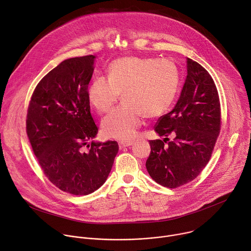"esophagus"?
<instances>
[{
  "label": "esophagus",
  "instance_id": "esophagus-1",
  "mask_svg": "<svg viewBox=\"0 0 251 251\" xmlns=\"http://www.w3.org/2000/svg\"><path fill=\"white\" fill-rule=\"evenodd\" d=\"M133 144V142L132 141H126V142H119L118 143V145H119V149H124V148H126V147H129V146H131Z\"/></svg>",
  "mask_w": 251,
  "mask_h": 251
}]
</instances>
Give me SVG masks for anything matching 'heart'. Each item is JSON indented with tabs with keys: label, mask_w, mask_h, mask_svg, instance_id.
<instances>
[{
	"label": "heart",
	"mask_w": 251,
	"mask_h": 251,
	"mask_svg": "<svg viewBox=\"0 0 251 251\" xmlns=\"http://www.w3.org/2000/svg\"><path fill=\"white\" fill-rule=\"evenodd\" d=\"M179 88V72L170 60L127 56L114 60L108 77L97 76L88 89L91 105L100 113L108 112L121 94L123 104L101 122L105 137L133 138L143 118H155L170 109Z\"/></svg>",
	"instance_id": "heart-1"
}]
</instances>
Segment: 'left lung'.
<instances>
[{"instance_id":"left-lung-1","label":"left lung","mask_w":251,"mask_h":251,"mask_svg":"<svg viewBox=\"0 0 251 251\" xmlns=\"http://www.w3.org/2000/svg\"><path fill=\"white\" fill-rule=\"evenodd\" d=\"M186 65L187 76L176 105L154 125L159 136L173 134L175 139L151 140L146 161L151 177L168 188L182 186L200 175L221 131V103L213 77L190 58Z\"/></svg>"}]
</instances>
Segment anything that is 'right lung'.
Here are the masks:
<instances>
[{"label": "right lung", "mask_w": 251, "mask_h": 251, "mask_svg": "<svg viewBox=\"0 0 251 251\" xmlns=\"http://www.w3.org/2000/svg\"><path fill=\"white\" fill-rule=\"evenodd\" d=\"M95 58L60 63L37 83L27 108L26 134L41 170L56 187L73 195L99 189L119 150L116 141L88 144L99 132L88 99Z\"/></svg>", "instance_id": "1"}]
</instances>
